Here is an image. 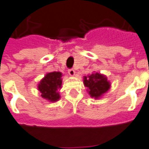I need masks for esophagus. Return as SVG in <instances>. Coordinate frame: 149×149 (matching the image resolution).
Listing matches in <instances>:
<instances>
[{
    "mask_svg": "<svg viewBox=\"0 0 149 149\" xmlns=\"http://www.w3.org/2000/svg\"><path fill=\"white\" fill-rule=\"evenodd\" d=\"M68 73L70 74V76H71V77H73L75 75V70H73V69H70L68 70Z\"/></svg>",
    "mask_w": 149,
    "mask_h": 149,
    "instance_id": "obj_1",
    "label": "esophagus"
}]
</instances>
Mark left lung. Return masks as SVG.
<instances>
[{"mask_svg":"<svg viewBox=\"0 0 149 149\" xmlns=\"http://www.w3.org/2000/svg\"><path fill=\"white\" fill-rule=\"evenodd\" d=\"M83 82L88 88V94L92 98H98L109 90L111 83L107 77L98 72H93L89 76L83 77Z\"/></svg>","mask_w":149,"mask_h":149,"instance_id":"left-lung-1","label":"left lung"}]
</instances>
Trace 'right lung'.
Returning <instances> with one entry per match:
<instances>
[{"label":"right lung","mask_w":149,"mask_h":149,"mask_svg":"<svg viewBox=\"0 0 149 149\" xmlns=\"http://www.w3.org/2000/svg\"><path fill=\"white\" fill-rule=\"evenodd\" d=\"M62 73L61 72H52L45 75L38 86V89L42 93L43 98L51 102H57L60 99L59 92L57 90L61 88Z\"/></svg>","instance_id":"right-lung-1"}]
</instances>
